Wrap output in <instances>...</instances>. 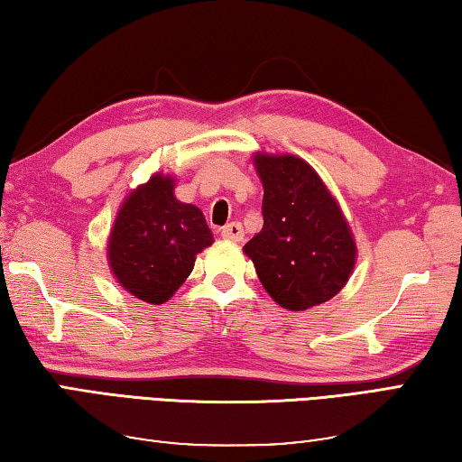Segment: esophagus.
<instances>
[{"label":"esophagus","mask_w":462,"mask_h":462,"mask_svg":"<svg viewBox=\"0 0 462 462\" xmlns=\"http://www.w3.org/2000/svg\"><path fill=\"white\" fill-rule=\"evenodd\" d=\"M221 237L226 239V241H241L244 239V226H241V223H229L225 225L221 229Z\"/></svg>","instance_id":"34e87169"}]
</instances>
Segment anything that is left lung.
<instances>
[{"mask_svg":"<svg viewBox=\"0 0 462 462\" xmlns=\"http://www.w3.org/2000/svg\"><path fill=\"white\" fill-rule=\"evenodd\" d=\"M263 186V226L244 245L263 289L282 309L334 299L356 263L354 233L334 194L297 155H254Z\"/></svg>","mask_w":462,"mask_h":462,"instance_id":"1","label":"left lung"}]
</instances>
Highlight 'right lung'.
<instances>
[{
	"label": "right lung",
	"mask_w": 462,
	"mask_h": 462,
	"mask_svg": "<svg viewBox=\"0 0 462 462\" xmlns=\"http://www.w3.org/2000/svg\"><path fill=\"white\" fill-rule=\"evenodd\" d=\"M173 188L176 178L153 173L128 192L106 247L116 282L151 305L170 300L190 276L196 255L215 241L202 210L180 202Z\"/></svg>",
	"instance_id": "right-lung-1"
}]
</instances>
